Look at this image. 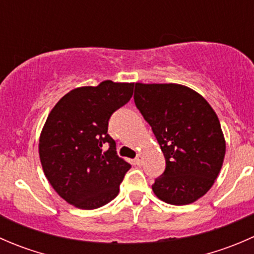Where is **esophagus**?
Instances as JSON below:
<instances>
[{
  "label": "esophagus",
  "mask_w": 254,
  "mask_h": 254,
  "mask_svg": "<svg viewBox=\"0 0 254 254\" xmlns=\"http://www.w3.org/2000/svg\"><path fill=\"white\" fill-rule=\"evenodd\" d=\"M142 163H143V158H142V156H141V155H139V156H137L136 158H135V165H137V166H142Z\"/></svg>",
  "instance_id": "esophagus-1"
}]
</instances>
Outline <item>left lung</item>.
<instances>
[{"label": "left lung", "instance_id": "obj_1", "mask_svg": "<svg viewBox=\"0 0 254 254\" xmlns=\"http://www.w3.org/2000/svg\"><path fill=\"white\" fill-rule=\"evenodd\" d=\"M134 101L166 160L153 193L172 205L194 203L224 163L226 142L216 113L198 92L177 83H135Z\"/></svg>", "mask_w": 254, "mask_h": 254}]
</instances>
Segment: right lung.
I'll return each instance as SVG.
<instances>
[{"mask_svg":"<svg viewBox=\"0 0 254 254\" xmlns=\"http://www.w3.org/2000/svg\"><path fill=\"white\" fill-rule=\"evenodd\" d=\"M132 91L134 83L107 79L72 89L49 113L39 139L40 162L49 183L71 205L97 209L119 193L131 166L117 155L108 122Z\"/></svg>","mask_w":254,"mask_h":254,"instance_id":"add662e5","label":"right lung"}]
</instances>
